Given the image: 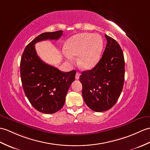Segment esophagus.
Here are the masks:
<instances>
[{
  "instance_id": "34e87169",
  "label": "esophagus",
  "mask_w": 150,
  "mask_h": 150,
  "mask_svg": "<svg viewBox=\"0 0 150 150\" xmlns=\"http://www.w3.org/2000/svg\"><path fill=\"white\" fill-rule=\"evenodd\" d=\"M79 78H80V74L79 73H76V74H75V79H76V80H78V79H79Z\"/></svg>"
}]
</instances>
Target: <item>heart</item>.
<instances>
[{"label":"heart","instance_id":"1","mask_svg":"<svg viewBox=\"0 0 150 150\" xmlns=\"http://www.w3.org/2000/svg\"><path fill=\"white\" fill-rule=\"evenodd\" d=\"M103 50V40L98 34L81 33L71 37L64 45L69 57L78 56L77 63L83 69H91L98 64Z\"/></svg>","mask_w":150,"mask_h":150}]
</instances>
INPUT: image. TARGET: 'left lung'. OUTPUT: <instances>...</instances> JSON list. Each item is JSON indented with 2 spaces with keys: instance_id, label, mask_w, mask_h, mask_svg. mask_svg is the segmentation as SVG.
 <instances>
[{
  "instance_id": "left-lung-1",
  "label": "left lung",
  "mask_w": 150,
  "mask_h": 150,
  "mask_svg": "<svg viewBox=\"0 0 150 150\" xmlns=\"http://www.w3.org/2000/svg\"><path fill=\"white\" fill-rule=\"evenodd\" d=\"M107 45L95 68L83 71L79 81L86 105L95 112L112 108L122 91L125 81V59L122 49L113 38L105 35Z\"/></svg>"
}]
</instances>
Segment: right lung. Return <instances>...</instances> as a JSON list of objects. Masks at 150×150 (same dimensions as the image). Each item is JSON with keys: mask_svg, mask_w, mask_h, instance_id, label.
Listing matches in <instances>:
<instances>
[{"mask_svg": "<svg viewBox=\"0 0 150 150\" xmlns=\"http://www.w3.org/2000/svg\"><path fill=\"white\" fill-rule=\"evenodd\" d=\"M62 32L41 34L27 45L21 58L20 76L24 93L33 107L45 114H54L62 109L76 71H61L46 64L37 55L34 45L43 40H57Z\"/></svg>", "mask_w": 150, "mask_h": 150, "instance_id": "right-lung-1", "label": "right lung"}]
</instances>
